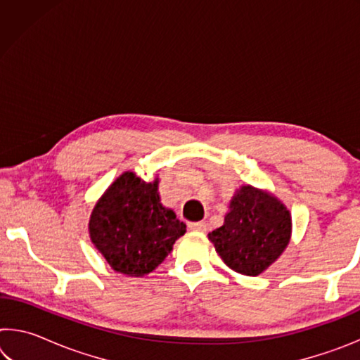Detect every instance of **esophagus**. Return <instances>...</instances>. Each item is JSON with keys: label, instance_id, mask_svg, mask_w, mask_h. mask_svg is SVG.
Here are the masks:
<instances>
[{"label": "esophagus", "instance_id": "34e87169", "mask_svg": "<svg viewBox=\"0 0 360 360\" xmlns=\"http://www.w3.org/2000/svg\"><path fill=\"white\" fill-rule=\"evenodd\" d=\"M188 229L192 231H206V222H191L188 224Z\"/></svg>", "mask_w": 360, "mask_h": 360}]
</instances>
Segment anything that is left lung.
Masks as SVG:
<instances>
[{
  "label": "left lung",
  "mask_w": 360,
  "mask_h": 360,
  "mask_svg": "<svg viewBox=\"0 0 360 360\" xmlns=\"http://www.w3.org/2000/svg\"><path fill=\"white\" fill-rule=\"evenodd\" d=\"M290 233V212L276 197L241 186L230 200L224 225L208 233V238L231 270L257 276L284 252Z\"/></svg>",
  "instance_id": "8db88e82"
}]
</instances>
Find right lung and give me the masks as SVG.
<instances>
[{"mask_svg":"<svg viewBox=\"0 0 360 360\" xmlns=\"http://www.w3.org/2000/svg\"><path fill=\"white\" fill-rule=\"evenodd\" d=\"M89 233L112 270L143 276L173 251L174 241L186 233V224L160 203L158 179L146 182L125 172L96 202Z\"/></svg>","mask_w":360,"mask_h":360,"instance_id":"1","label":"right lung"}]
</instances>
